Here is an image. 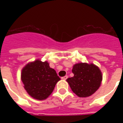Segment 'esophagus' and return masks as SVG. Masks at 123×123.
Instances as JSON below:
<instances>
[{"mask_svg":"<svg viewBox=\"0 0 123 123\" xmlns=\"http://www.w3.org/2000/svg\"><path fill=\"white\" fill-rule=\"evenodd\" d=\"M62 80H67V78H68V76H64V77H62L61 78Z\"/></svg>","mask_w":123,"mask_h":123,"instance_id":"1","label":"esophagus"}]
</instances>
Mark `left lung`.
Listing matches in <instances>:
<instances>
[{"instance_id":"left-lung-1","label":"left lung","mask_w":123,"mask_h":123,"mask_svg":"<svg viewBox=\"0 0 123 123\" xmlns=\"http://www.w3.org/2000/svg\"><path fill=\"white\" fill-rule=\"evenodd\" d=\"M74 76L67 80L73 92L80 98H86L99 88L102 74L99 67L93 64L77 63L72 70Z\"/></svg>"}]
</instances>
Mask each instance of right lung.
I'll list each match as a JSON object with an SVG mask.
<instances>
[{"label": "right lung", "instance_id": "obj_1", "mask_svg": "<svg viewBox=\"0 0 123 123\" xmlns=\"http://www.w3.org/2000/svg\"><path fill=\"white\" fill-rule=\"evenodd\" d=\"M21 80L31 97L43 100L51 95L61 78L56 71L50 68L48 62H42L37 59L29 62L23 68Z\"/></svg>", "mask_w": 123, "mask_h": 123}]
</instances>
